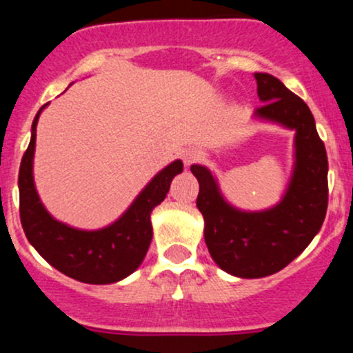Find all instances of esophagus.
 <instances>
[{
    "mask_svg": "<svg viewBox=\"0 0 353 353\" xmlns=\"http://www.w3.org/2000/svg\"><path fill=\"white\" fill-rule=\"evenodd\" d=\"M181 157H182V161H184V164L189 168L190 164H194L196 161L201 159L202 154L197 151V149H184V151L181 152Z\"/></svg>",
    "mask_w": 353,
    "mask_h": 353,
    "instance_id": "34e87169",
    "label": "esophagus"
}]
</instances>
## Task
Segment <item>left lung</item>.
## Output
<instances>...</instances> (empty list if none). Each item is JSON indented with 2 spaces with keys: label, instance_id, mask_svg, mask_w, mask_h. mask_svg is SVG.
I'll return each mask as SVG.
<instances>
[{
  "label": "left lung",
  "instance_id": "1",
  "mask_svg": "<svg viewBox=\"0 0 353 353\" xmlns=\"http://www.w3.org/2000/svg\"><path fill=\"white\" fill-rule=\"evenodd\" d=\"M254 78L264 103L254 111L255 119L295 131L294 169L282 199L264 210L237 209L205 165H190L199 181L197 209L210 257L241 279L267 277L299 257L322 228L329 197L325 145L309 106L274 76L255 72Z\"/></svg>",
  "mask_w": 353,
  "mask_h": 353
}]
</instances>
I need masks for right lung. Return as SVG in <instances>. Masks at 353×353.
<instances>
[{"mask_svg":"<svg viewBox=\"0 0 353 353\" xmlns=\"http://www.w3.org/2000/svg\"><path fill=\"white\" fill-rule=\"evenodd\" d=\"M48 104L34 117L30 145L19 165V217L24 234L44 261L74 281L96 285L123 281L143 264L152 241V209L165 199L169 185L182 172L184 164L177 159L161 169L123 216L106 228L96 230L71 228L48 212L34 185L36 125Z\"/></svg>","mask_w":353,"mask_h":353,"instance_id":"add662e5","label":"right lung"}]
</instances>
